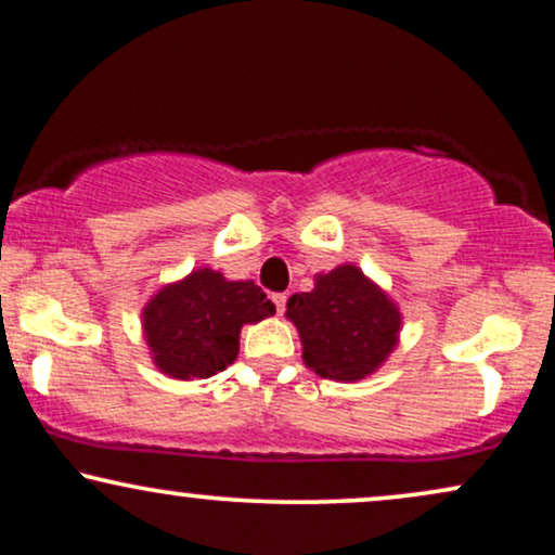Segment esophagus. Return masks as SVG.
Here are the masks:
<instances>
[{
	"label": "esophagus",
	"instance_id": "esophagus-1",
	"mask_svg": "<svg viewBox=\"0 0 555 555\" xmlns=\"http://www.w3.org/2000/svg\"><path fill=\"white\" fill-rule=\"evenodd\" d=\"M272 304H275L278 313H283L285 304H288V296H285V293H275V296H272Z\"/></svg>",
	"mask_w": 555,
	"mask_h": 555
}]
</instances>
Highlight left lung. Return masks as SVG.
<instances>
[{"label":"left lung","mask_w":555,"mask_h":555,"mask_svg":"<svg viewBox=\"0 0 555 555\" xmlns=\"http://www.w3.org/2000/svg\"><path fill=\"white\" fill-rule=\"evenodd\" d=\"M288 319L298 326L306 365L334 380L371 375L401 326L399 309L352 264L319 275L311 293L291 296Z\"/></svg>","instance_id":"left-lung-1"}]
</instances>
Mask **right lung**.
<instances>
[{"label": "right lung", "instance_id": "1", "mask_svg": "<svg viewBox=\"0 0 555 555\" xmlns=\"http://www.w3.org/2000/svg\"><path fill=\"white\" fill-rule=\"evenodd\" d=\"M275 313V304L255 280H225L195 270L167 285L143 309V332L162 373L172 378H210L238 354V332Z\"/></svg>", "mask_w": 555, "mask_h": 555}]
</instances>
